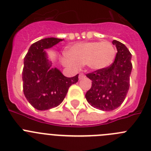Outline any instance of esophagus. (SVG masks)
I'll return each instance as SVG.
<instances>
[{"instance_id":"esophagus-1","label":"esophagus","mask_w":151,"mask_h":151,"mask_svg":"<svg viewBox=\"0 0 151 151\" xmlns=\"http://www.w3.org/2000/svg\"><path fill=\"white\" fill-rule=\"evenodd\" d=\"M85 76L84 73H80L79 76H78V78H79V79H82V78H85Z\"/></svg>"}]
</instances>
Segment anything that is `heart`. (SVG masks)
<instances>
[{
    "instance_id": "heart-1",
    "label": "heart",
    "mask_w": 151,
    "mask_h": 151,
    "mask_svg": "<svg viewBox=\"0 0 151 151\" xmlns=\"http://www.w3.org/2000/svg\"><path fill=\"white\" fill-rule=\"evenodd\" d=\"M68 54L61 58L64 66L77 69L86 64L91 69L97 70L107 67L113 63L116 50L109 41H91L73 45Z\"/></svg>"
}]
</instances>
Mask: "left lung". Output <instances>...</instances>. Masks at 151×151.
<instances>
[{"instance_id": "obj_1", "label": "left lung", "mask_w": 151, "mask_h": 151, "mask_svg": "<svg viewBox=\"0 0 151 151\" xmlns=\"http://www.w3.org/2000/svg\"><path fill=\"white\" fill-rule=\"evenodd\" d=\"M117 49L115 60L108 67L86 74L92 81L85 97L93 107L104 111L118 108L123 103L130 85L132 54L125 45L113 40Z\"/></svg>"}]
</instances>
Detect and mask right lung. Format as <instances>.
Returning <instances> with one entry per match:
<instances>
[{"label":"right lung","instance_id":"obj_1","mask_svg":"<svg viewBox=\"0 0 151 151\" xmlns=\"http://www.w3.org/2000/svg\"><path fill=\"white\" fill-rule=\"evenodd\" d=\"M63 39L47 38L32 44L24 58L22 70L23 92L32 106L38 110L59 106L69 88L78 80V74L68 78L59 69L51 68L45 49L50 48Z\"/></svg>","mask_w":151,"mask_h":151}]
</instances>
